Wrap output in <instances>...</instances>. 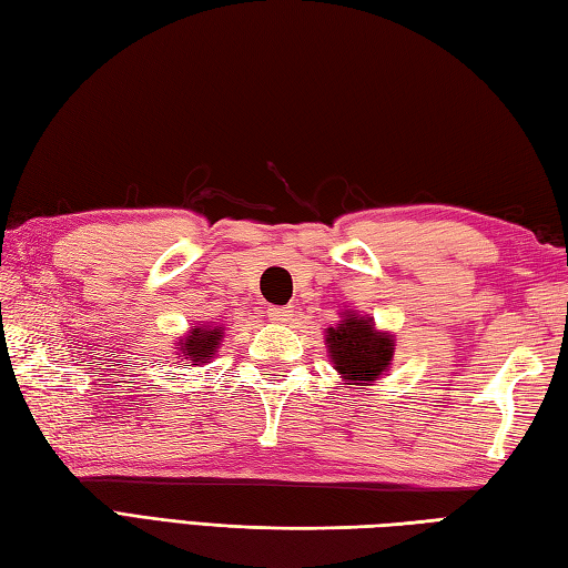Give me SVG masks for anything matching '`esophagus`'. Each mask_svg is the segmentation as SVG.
<instances>
[{
  "label": "esophagus",
  "mask_w": 568,
  "mask_h": 568,
  "mask_svg": "<svg viewBox=\"0 0 568 568\" xmlns=\"http://www.w3.org/2000/svg\"><path fill=\"white\" fill-rule=\"evenodd\" d=\"M268 317L275 322H291L293 310L291 307H268Z\"/></svg>",
  "instance_id": "34e87169"
}]
</instances>
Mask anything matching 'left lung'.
Masks as SVG:
<instances>
[{
  "label": "left lung",
  "instance_id": "8db88e82",
  "mask_svg": "<svg viewBox=\"0 0 568 568\" xmlns=\"http://www.w3.org/2000/svg\"><path fill=\"white\" fill-rule=\"evenodd\" d=\"M327 357L349 386H372L394 359L396 339L392 332L376 329L369 315L344 310L342 320L325 332Z\"/></svg>",
  "mask_w": 568,
  "mask_h": 568
}]
</instances>
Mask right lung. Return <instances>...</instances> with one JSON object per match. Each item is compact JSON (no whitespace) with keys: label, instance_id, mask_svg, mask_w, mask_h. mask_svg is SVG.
Listing matches in <instances>:
<instances>
[{"label":"right lung","instance_id":"1","mask_svg":"<svg viewBox=\"0 0 568 568\" xmlns=\"http://www.w3.org/2000/svg\"><path fill=\"white\" fill-rule=\"evenodd\" d=\"M224 342V327L221 325H194L189 327L184 337L174 342V349L180 354V359L184 366H202L209 364V359L216 357L219 344Z\"/></svg>","mask_w":568,"mask_h":568}]
</instances>
